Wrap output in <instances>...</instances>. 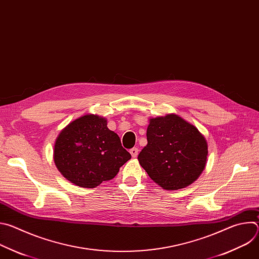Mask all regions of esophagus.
Returning a JSON list of instances; mask_svg holds the SVG:
<instances>
[{
  "mask_svg": "<svg viewBox=\"0 0 259 259\" xmlns=\"http://www.w3.org/2000/svg\"><path fill=\"white\" fill-rule=\"evenodd\" d=\"M130 154L133 158H136L138 156V149H137V147H133V149H131Z\"/></svg>",
  "mask_w": 259,
  "mask_h": 259,
  "instance_id": "esophagus-1",
  "label": "esophagus"
}]
</instances>
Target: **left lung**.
<instances>
[{
    "label": "left lung",
    "instance_id": "left-lung-1",
    "mask_svg": "<svg viewBox=\"0 0 259 259\" xmlns=\"http://www.w3.org/2000/svg\"><path fill=\"white\" fill-rule=\"evenodd\" d=\"M147 144L138 155L141 167L167 191L187 188L203 172L208 156L205 137L177 115L150 120Z\"/></svg>",
    "mask_w": 259,
    "mask_h": 259
}]
</instances>
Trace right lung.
<instances>
[{"mask_svg": "<svg viewBox=\"0 0 259 259\" xmlns=\"http://www.w3.org/2000/svg\"><path fill=\"white\" fill-rule=\"evenodd\" d=\"M53 159L68 181L92 189L113 179L131 155L122 146L118 134L107 128L105 118L85 115L59 133Z\"/></svg>", "mask_w": 259, "mask_h": 259, "instance_id": "obj_1", "label": "right lung"}]
</instances>
